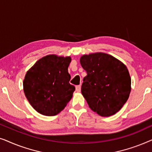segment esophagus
I'll return each mask as SVG.
<instances>
[{
    "instance_id": "obj_1",
    "label": "esophagus",
    "mask_w": 152,
    "mask_h": 152,
    "mask_svg": "<svg viewBox=\"0 0 152 152\" xmlns=\"http://www.w3.org/2000/svg\"><path fill=\"white\" fill-rule=\"evenodd\" d=\"M75 89H76L77 92H80V91H81V86H80V85L76 86H75Z\"/></svg>"
}]
</instances>
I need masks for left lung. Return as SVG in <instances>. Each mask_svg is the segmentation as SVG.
<instances>
[{
  "mask_svg": "<svg viewBox=\"0 0 152 152\" xmlns=\"http://www.w3.org/2000/svg\"><path fill=\"white\" fill-rule=\"evenodd\" d=\"M80 64L87 73L81 91L89 107L104 117L117 113L131 92L126 66L113 56L101 53L83 55Z\"/></svg>",
  "mask_w": 152,
  "mask_h": 152,
  "instance_id": "1",
  "label": "left lung"
}]
</instances>
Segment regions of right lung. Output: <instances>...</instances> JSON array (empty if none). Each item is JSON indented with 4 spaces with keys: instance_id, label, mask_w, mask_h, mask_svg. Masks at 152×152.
<instances>
[{
    "instance_id": "right-lung-1",
    "label": "right lung",
    "mask_w": 152,
    "mask_h": 152,
    "mask_svg": "<svg viewBox=\"0 0 152 152\" xmlns=\"http://www.w3.org/2000/svg\"><path fill=\"white\" fill-rule=\"evenodd\" d=\"M70 57L48 55L38 60L23 80L25 95L31 106L44 115H57L66 107L75 90L69 81Z\"/></svg>"
}]
</instances>
